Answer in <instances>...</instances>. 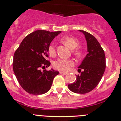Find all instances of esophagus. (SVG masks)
<instances>
[{
  "instance_id": "obj_1",
  "label": "esophagus",
  "mask_w": 121,
  "mask_h": 121,
  "mask_svg": "<svg viewBox=\"0 0 121 121\" xmlns=\"http://www.w3.org/2000/svg\"><path fill=\"white\" fill-rule=\"evenodd\" d=\"M60 73L61 75H66L67 74V73L63 72H60Z\"/></svg>"
}]
</instances>
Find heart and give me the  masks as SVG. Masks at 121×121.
<instances>
[{
	"instance_id": "b5f03b06",
	"label": "heart",
	"mask_w": 121,
	"mask_h": 121,
	"mask_svg": "<svg viewBox=\"0 0 121 121\" xmlns=\"http://www.w3.org/2000/svg\"><path fill=\"white\" fill-rule=\"evenodd\" d=\"M62 41L65 45L68 46L70 49H73V54L76 57H80L81 55V51L78 46L79 45V42L78 39L73 37L66 36L62 39ZM48 53L51 56L54 57L56 54L55 46L54 44L52 43L48 46ZM74 65L73 61L71 60L65 59V58H59L53 63V67L55 69L60 71L66 72L69 69L70 67Z\"/></svg>"
}]
</instances>
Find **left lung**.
<instances>
[{
	"label": "left lung",
	"mask_w": 121,
	"mask_h": 121,
	"mask_svg": "<svg viewBox=\"0 0 121 121\" xmlns=\"http://www.w3.org/2000/svg\"><path fill=\"white\" fill-rule=\"evenodd\" d=\"M87 43L88 53L80 65L75 82L68 84V88L78 94L90 92L97 86L101 80L106 68L104 50L95 37L83 30Z\"/></svg>",
	"instance_id": "obj_1"
}]
</instances>
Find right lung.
Instances as JSON below:
<instances>
[{
  "label": "right lung",
  "mask_w": 121,
  "mask_h": 121,
  "mask_svg": "<svg viewBox=\"0 0 121 121\" xmlns=\"http://www.w3.org/2000/svg\"><path fill=\"white\" fill-rule=\"evenodd\" d=\"M61 31L50 32L38 30L30 33L22 41L14 53L13 71L21 87L29 94L41 95L51 88L54 77L58 72L49 67L47 60L48 46ZM41 69H44L41 71Z\"/></svg>",
  "instance_id": "1"
}]
</instances>
